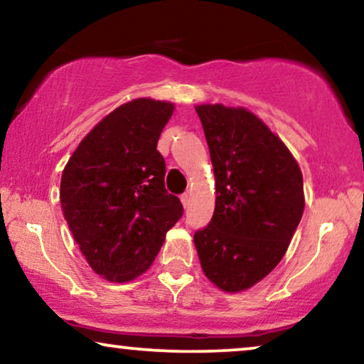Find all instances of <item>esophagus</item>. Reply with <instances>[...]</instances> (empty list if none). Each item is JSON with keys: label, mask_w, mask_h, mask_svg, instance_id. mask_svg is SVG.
<instances>
[{"label": "esophagus", "mask_w": 364, "mask_h": 364, "mask_svg": "<svg viewBox=\"0 0 364 364\" xmlns=\"http://www.w3.org/2000/svg\"><path fill=\"white\" fill-rule=\"evenodd\" d=\"M181 203H183V206H185V208H188V205H190V195H188V193L181 195Z\"/></svg>", "instance_id": "34e87169"}]
</instances>
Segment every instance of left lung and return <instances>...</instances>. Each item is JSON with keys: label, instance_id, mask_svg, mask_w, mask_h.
Here are the masks:
<instances>
[{"label": "left lung", "instance_id": "obj_1", "mask_svg": "<svg viewBox=\"0 0 364 364\" xmlns=\"http://www.w3.org/2000/svg\"><path fill=\"white\" fill-rule=\"evenodd\" d=\"M215 169V213L195 232L203 273L226 293L273 271L304 211L303 174L278 134L243 106L196 105Z\"/></svg>", "mask_w": 364, "mask_h": 364}]
</instances>
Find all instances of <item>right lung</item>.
Segmentation results:
<instances>
[{
  "instance_id": "1",
  "label": "right lung",
  "mask_w": 364,
  "mask_h": 364,
  "mask_svg": "<svg viewBox=\"0 0 364 364\" xmlns=\"http://www.w3.org/2000/svg\"><path fill=\"white\" fill-rule=\"evenodd\" d=\"M174 105L136 98L106 114L61 174L60 200L80 251L96 274L128 283L153 264L183 205L164 188L156 149Z\"/></svg>"
}]
</instances>
